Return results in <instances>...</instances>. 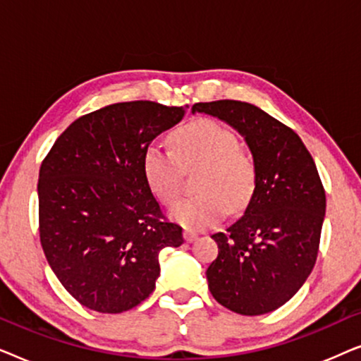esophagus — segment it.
<instances>
[{
    "instance_id": "obj_1",
    "label": "esophagus",
    "mask_w": 361,
    "mask_h": 361,
    "mask_svg": "<svg viewBox=\"0 0 361 361\" xmlns=\"http://www.w3.org/2000/svg\"><path fill=\"white\" fill-rule=\"evenodd\" d=\"M184 240L187 241V243H192V241L197 240V233H194V231L185 230V231H184Z\"/></svg>"
}]
</instances>
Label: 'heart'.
Masks as SVG:
<instances>
[{"mask_svg": "<svg viewBox=\"0 0 361 361\" xmlns=\"http://www.w3.org/2000/svg\"><path fill=\"white\" fill-rule=\"evenodd\" d=\"M172 151L146 147L142 172L152 194L164 205L176 204L182 171H197V195L182 200L172 219L190 230L210 228L226 210L238 214L250 204L256 189V164L228 128L209 118L190 121L169 136Z\"/></svg>", "mask_w": 361, "mask_h": 361, "instance_id": "heart-1", "label": "heart"}]
</instances>
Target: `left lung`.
I'll return each instance as SVG.
<instances>
[{
  "mask_svg": "<svg viewBox=\"0 0 361 361\" xmlns=\"http://www.w3.org/2000/svg\"><path fill=\"white\" fill-rule=\"evenodd\" d=\"M192 111L238 130L258 172L245 215L212 235L219 256L207 269L210 293L236 314L273 312L302 288L317 259L325 216L317 167L289 126L251 103H195Z\"/></svg>",
  "mask_w": 361,
  "mask_h": 361,
  "instance_id": "1",
  "label": "left lung"
}]
</instances>
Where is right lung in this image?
Listing matches in <instances>:
<instances>
[{
	"label": "right lung",
	"instance_id": "add662e5",
	"mask_svg": "<svg viewBox=\"0 0 361 361\" xmlns=\"http://www.w3.org/2000/svg\"><path fill=\"white\" fill-rule=\"evenodd\" d=\"M187 108L113 103L73 121L44 157L41 245L57 279L85 307H136L156 288L161 250L184 243L147 185L142 154Z\"/></svg>",
	"mask_w": 361,
	"mask_h": 361
}]
</instances>
